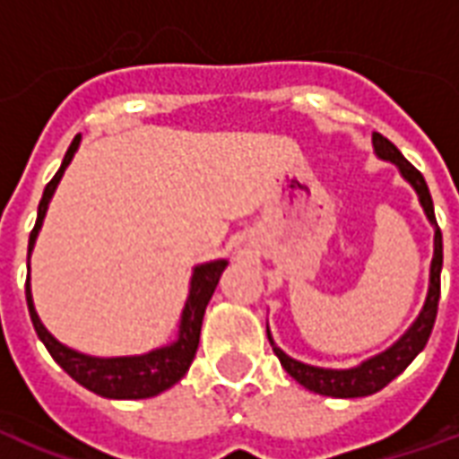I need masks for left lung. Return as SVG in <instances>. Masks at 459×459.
Wrapping results in <instances>:
<instances>
[{
    "label": "left lung",
    "mask_w": 459,
    "mask_h": 459,
    "mask_svg": "<svg viewBox=\"0 0 459 459\" xmlns=\"http://www.w3.org/2000/svg\"><path fill=\"white\" fill-rule=\"evenodd\" d=\"M373 149H376L377 159L390 160V163H394V166L400 168L402 178L416 190L419 202L424 206L426 219H429L433 226V260L431 276H429V296H426L424 307H421V313H419V317L414 320V325H411L390 349H385L383 354L373 356V359L359 363L354 368H317V366H307V363L303 361H296V359L284 354V351L274 344V339H272L267 327L269 344L274 349V354L279 356V361H281L286 373H289L296 383L307 387L310 393L325 394V397H342V400H349V397H368V394H376L377 390H383L385 385L393 383L394 377L400 376L402 370L407 368L409 363L414 361L416 356L424 351L426 342L431 337L436 315H438L440 269H443V236H440L438 221H436V212H433V199L431 192H429V185H426L424 175L419 173V170L402 156L400 149H397L390 139H385L383 134H377V132L373 134Z\"/></svg>",
    "instance_id": "left-lung-1"
}]
</instances>
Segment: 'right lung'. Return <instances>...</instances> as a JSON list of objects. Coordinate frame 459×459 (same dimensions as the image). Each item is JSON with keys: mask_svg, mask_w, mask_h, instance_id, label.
<instances>
[{"mask_svg": "<svg viewBox=\"0 0 459 459\" xmlns=\"http://www.w3.org/2000/svg\"><path fill=\"white\" fill-rule=\"evenodd\" d=\"M82 134L74 136V142L69 144L65 153L62 166L55 173L50 183L45 185L43 199L38 204V219L28 238V260L33 253L35 238L40 233L43 219L48 214V204H50L52 195L57 190L59 180L65 175L66 166L74 159L76 149H79ZM229 262L214 260L206 264H197L192 272L190 281V296L185 300L183 315H180V325H178V339L170 342L168 346L153 349L149 354L142 356H115V359H96V356L79 354L74 349H69L62 342L52 337L50 332L45 330L40 317L35 313L33 296H30V284L26 281V300L28 313H30V323H33L38 337L50 351V356L62 366V368L74 377L76 383L83 385L91 393L108 397V400H146V397H156L168 387H173L180 377L187 373L190 363L195 361L199 346V332H202V320H204V310L209 300L214 296V289L221 279V272L226 269Z\"/></svg>", "mask_w": 459, "mask_h": 459, "instance_id": "right-lung-1", "label": "right lung"}]
</instances>
